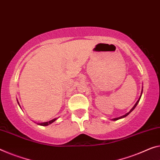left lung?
I'll return each instance as SVG.
<instances>
[{
    "label": "left lung",
    "mask_w": 160,
    "mask_h": 160,
    "mask_svg": "<svg viewBox=\"0 0 160 160\" xmlns=\"http://www.w3.org/2000/svg\"><path fill=\"white\" fill-rule=\"evenodd\" d=\"M142 92H143V90H142V92H141V95H140V97H139V99H138V101H137V102H136V104H134V106L133 107H132V109L130 110V111L128 112V113H127L125 115H123V116H122V117H118V118H114V119H113V120H114V121H116V120H118V119H122V118H124V117H126L127 115L128 114H129V113H131L132 111H133V110L134 109V108L137 107V105L138 104V103H139V100H140V99H141V97H142Z\"/></svg>",
    "instance_id": "1"
}]
</instances>
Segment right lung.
Returning a JSON list of instances; mask_svg holds the SVG:
<instances>
[{
	"label": "right lung",
	"instance_id": "1",
	"mask_svg": "<svg viewBox=\"0 0 160 160\" xmlns=\"http://www.w3.org/2000/svg\"><path fill=\"white\" fill-rule=\"evenodd\" d=\"M17 102H18V105L20 106V104H19V102H18V100H17ZM56 119H56H56H52V120H51V121H48V122H43V123H38V124L41 125V126H48V125L51 124V123H53V122H55Z\"/></svg>",
	"mask_w": 160,
	"mask_h": 160
}]
</instances>
